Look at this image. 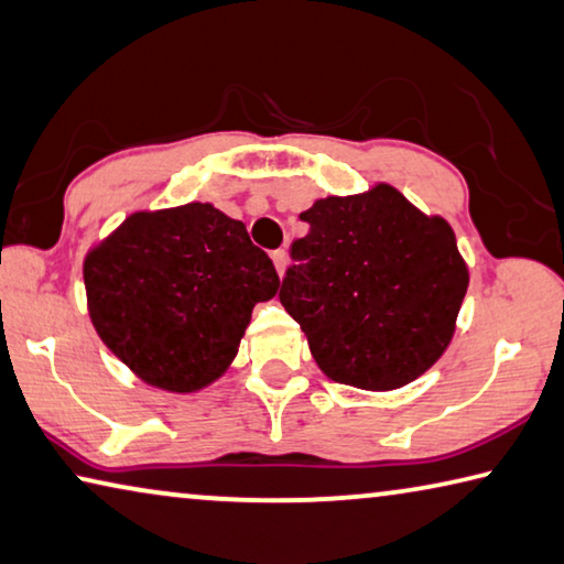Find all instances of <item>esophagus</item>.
Here are the masks:
<instances>
[{
  "label": "esophagus",
  "instance_id": "34e87169",
  "mask_svg": "<svg viewBox=\"0 0 564 564\" xmlns=\"http://www.w3.org/2000/svg\"><path fill=\"white\" fill-rule=\"evenodd\" d=\"M271 258H273L275 271H279V275H283L285 273V263H289V258H285V250H273Z\"/></svg>",
  "mask_w": 564,
  "mask_h": 564
}]
</instances>
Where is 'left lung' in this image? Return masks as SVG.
Returning a JSON list of instances; mask_svg holds the SVG:
<instances>
[{
    "mask_svg": "<svg viewBox=\"0 0 564 564\" xmlns=\"http://www.w3.org/2000/svg\"><path fill=\"white\" fill-rule=\"evenodd\" d=\"M279 299L299 321L318 369L364 391H394L449 348L469 268L442 216H426L394 185L326 195L301 213Z\"/></svg>",
    "mask_w": 564,
    "mask_h": 564,
    "instance_id": "left-lung-1",
    "label": "left lung"
}]
</instances>
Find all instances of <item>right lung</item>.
<instances>
[{"instance_id": "1", "label": "right lung", "mask_w": 564, "mask_h": 564, "mask_svg": "<svg viewBox=\"0 0 564 564\" xmlns=\"http://www.w3.org/2000/svg\"><path fill=\"white\" fill-rule=\"evenodd\" d=\"M87 314L102 344L148 387L195 394L234 364L279 273L240 220L213 203L135 210L89 246Z\"/></svg>"}]
</instances>
